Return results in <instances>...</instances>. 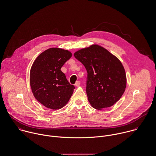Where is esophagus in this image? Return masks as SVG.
Instances as JSON below:
<instances>
[{
  "instance_id": "1",
  "label": "esophagus",
  "mask_w": 156,
  "mask_h": 156,
  "mask_svg": "<svg viewBox=\"0 0 156 156\" xmlns=\"http://www.w3.org/2000/svg\"><path fill=\"white\" fill-rule=\"evenodd\" d=\"M80 81H77V82H76V83H75V86H76V87H78V86H80Z\"/></svg>"
}]
</instances>
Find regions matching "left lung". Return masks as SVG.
Returning <instances> with one entry per match:
<instances>
[{
	"instance_id": "left-lung-1",
	"label": "left lung",
	"mask_w": 156,
	"mask_h": 156,
	"mask_svg": "<svg viewBox=\"0 0 156 156\" xmlns=\"http://www.w3.org/2000/svg\"><path fill=\"white\" fill-rule=\"evenodd\" d=\"M87 72L86 92L92 107L102 110L113 105L124 94L126 85L124 67L108 50L98 44L74 53Z\"/></svg>"
}]
</instances>
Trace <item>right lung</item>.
I'll list each match as a JSON object with an SVG mask.
<instances>
[{"label":"right lung","mask_w":156,"mask_h":156,"mask_svg":"<svg viewBox=\"0 0 156 156\" xmlns=\"http://www.w3.org/2000/svg\"><path fill=\"white\" fill-rule=\"evenodd\" d=\"M72 54L58 48H49L35 60L30 70V86L35 98L44 107L58 110L69 101L75 89L61 70Z\"/></svg>","instance_id":"1"}]
</instances>
